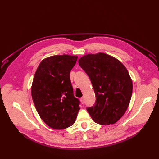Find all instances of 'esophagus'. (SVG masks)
Here are the masks:
<instances>
[{
    "label": "esophagus",
    "mask_w": 159,
    "mask_h": 159,
    "mask_svg": "<svg viewBox=\"0 0 159 159\" xmlns=\"http://www.w3.org/2000/svg\"><path fill=\"white\" fill-rule=\"evenodd\" d=\"M80 102H81V103H82V104L84 103V97L80 98Z\"/></svg>",
    "instance_id": "34e87169"
}]
</instances>
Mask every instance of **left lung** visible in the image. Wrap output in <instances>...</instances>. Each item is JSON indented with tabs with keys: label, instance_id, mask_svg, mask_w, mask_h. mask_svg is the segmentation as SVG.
Wrapping results in <instances>:
<instances>
[{
	"label": "left lung",
	"instance_id": "left-lung-1",
	"mask_svg": "<svg viewBox=\"0 0 159 159\" xmlns=\"http://www.w3.org/2000/svg\"><path fill=\"white\" fill-rule=\"evenodd\" d=\"M88 74L95 91L96 101L87 111L100 125L114 124L122 117L131 101L133 83L125 66L104 53L87 54L78 61Z\"/></svg>",
	"mask_w": 159,
	"mask_h": 159
}]
</instances>
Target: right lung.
<instances>
[{"mask_svg": "<svg viewBox=\"0 0 159 159\" xmlns=\"http://www.w3.org/2000/svg\"><path fill=\"white\" fill-rule=\"evenodd\" d=\"M78 56L56 55L38 66L31 88L33 102L40 118L50 127L64 129L73 125L80 111L70 73Z\"/></svg>", "mask_w": 159, "mask_h": 159, "instance_id": "obj_1", "label": "right lung"}]
</instances>
